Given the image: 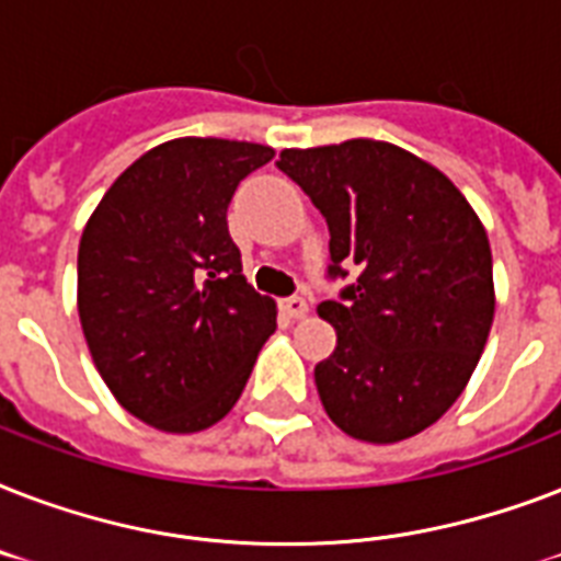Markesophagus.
Segmentation results:
<instances>
[{
  "label": "esophagus",
  "instance_id": "1",
  "mask_svg": "<svg viewBox=\"0 0 561 561\" xmlns=\"http://www.w3.org/2000/svg\"><path fill=\"white\" fill-rule=\"evenodd\" d=\"M282 314H288L290 320H302L308 314V302L302 297H288L279 302Z\"/></svg>",
  "mask_w": 561,
  "mask_h": 561
}]
</instances>
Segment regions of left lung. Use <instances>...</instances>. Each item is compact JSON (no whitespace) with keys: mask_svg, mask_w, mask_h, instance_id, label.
<instances>
[{"mask_svg":"<svg viewBox=\"0 0 561 561\" xmlns=\"http://www.w3.org/2000/svg\"><path fill=\"white\" fill-rule=\"evenodd\" d=\"M276 165L323 211L329 276H358L317 306L337 332L314 367L325 413L360 443L422 434L460 399L495 320L478 211L436 165L378 139L285 148Z\"/></svg>","mask_w":561,"mask_h":561,"instance_id":"obj_1","label":"left lung"}]
</instances>
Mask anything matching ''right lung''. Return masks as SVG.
Instances as JSON below:
<instances>
[{
    "instance_id": "right-lung-1",
    "label": "right lung",
    "mask_w": 561,
    "mask_h": 561,
    "mask_svg": "<svg viewBox=\"0 0 561 561\" xmlns=\"http://www.w3.org/2000/svg\"><path fill=\"white\" fill-rule=\"evenodd\" d=\"M273 148L171 139L127 165L78 247V317L95 369L127 413L197 434L236 408L276 302L255 294L227 206Z\"/></svg>"
}]
</instances>
